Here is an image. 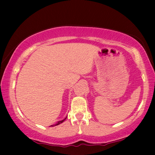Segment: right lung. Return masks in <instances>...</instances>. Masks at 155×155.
Segmentation results:
<instances>
[{
  "label": "right lung",
  "mask_w": 155,
  "mask_h": 155,
  "mask_svg": "<svg viewBox=\"0 0 155 155\" xmlns=\"http://www.w3.org/2000/svg\"><path fill=\"white\" fill-rule=\"evenodd\" d=\"M66 118H67V117H66ZM66 118H64V119L62 120H60V121H58V123H57V124H56V125H55V126H57V125H59V124H62V123H63V121H64V120H65V119H66Z\"/></svg>",
  "instance_id": "obj_1"
}]
</instances>
